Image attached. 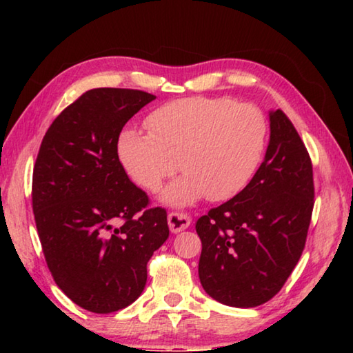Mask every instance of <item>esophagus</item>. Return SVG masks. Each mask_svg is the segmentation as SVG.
Wrapping results in <instances>:
<instances>
[{
    "instance_id": "esophagus-1",
    "label": "esophagus",
    "mask_w": 353,
    "mask_h": 353,
    "mask_svg": "<svg viewBox=\"0 0 353 353\" xmlns=\"http://www.w3.org/2000/svg\"><path fill=\"white\" fill-rule=\"evenodd\" d=\"M190 224H191V219L185 213L171 212L168 214V225L172 234H179V232L185 230Z\"/></svg>"
}]
</instances>
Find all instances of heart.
I'll return each instance as SVG.
<instances>
[{"label":"heart","instance_id":"1","mask_svg":"<svg viewBox=\"0 0 353 353\" xmlns=\"http://www.w3.org/2000/svg\"><path fill=\"white\" fill-rule=\"evenodd\" d=\"M149 134L124 130L118 157L129 177L157 191L177 171L163 201L188 205L235 198L252 182L265 159L270 126L259 107L219 97H193L166 103L146 118Z\"/></svg>","mask_w":353,"mask_h":353}]
</instances>
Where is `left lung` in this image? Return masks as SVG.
I'll return each instance as SVG.
<instances>
[{"mask_svg": "<svg viewBox=\"0 0 353 353\" xmlns=\"http://www.w3.org/2000/svg\"><path fill=\"white\" fill-rule=\"evenodd\" d=\"M270 145L252 182L196 223L201 285L229 307H259L282 290L312 221L314 185L307 148L280 109L270 112Z\"/></svg>", "mask_w": 353, "mask_h": 353, "instance_id": "left-lung-1", "label": "left lung"}]
</instances>
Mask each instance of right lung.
<instances>
[{
    "mask_svg": "<svg viewBox=\"0 0 353 353\" xmlns=\"http://www.w3.org/2000/svg\"><path fill=\"white\" fill-rule=\"evenodd\" d=\"M151 93L93 88L46 130L32 174V210L46 265L88 312L126 308L145 290L146 265L170 236L166 210L130 181L119 134Z\"/></svg>",
    "mask_w": 353,
    "mask_h": 353,
    "instance_id": "obj_1",
    "label": "right lung"
}]
</instances>
